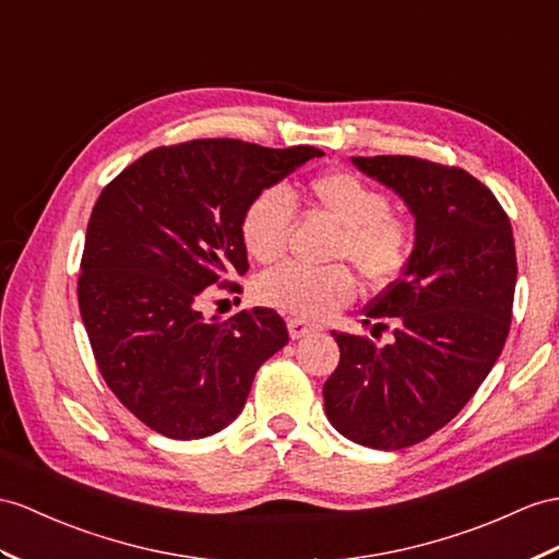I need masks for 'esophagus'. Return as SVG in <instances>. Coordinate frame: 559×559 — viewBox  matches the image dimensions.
I'll list each match as a JSON object with an SVG mask.
<instances>
[{
  "label": "esophagus",
  "mask_w": 559,
  "mask_h": 559,
  "mask_svg": "<svg viewBox=\"0 0 559 559\" xmlns=\"http://www.w3.org/2000/svg\"><path fill=\"white\" fill-rule=\"evenodd\" d=\"M287 326H289V336H292V338H304V336H308V334L320 330L318 324H310V322H304V320H298V318H292V320L287 322Z\"/></svg>",
  "instance_id": "esophagus-1"
}]
</instances>
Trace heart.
<instances>
[{
    "label": "heart",
    "instance_id": "obj_1",
    "mask_svg": "<svg viewBox=\"0 0 559 559\" xmlns=\"http://www.w3.org/2000/svg\"><path fill=\"white\" fill-rule=\"evenodd\" d=\"M312 206L342 225L334 258L350 261L372 287H384L407 263L413 247L411 225L389 211V199L377 187L348 170L322 173L306 185ZM294 223L289 197L277 187L258 192L241 213L243 249L258 263H275L287 249ZM258 301L304 320H320L356 296V280L344 265L306 267L284 263L255 282Z\"/></svg>",
    "mask_w": 559,
    "mask_h": 559
}]
</instances>
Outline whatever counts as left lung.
Returning a JSON list of instances; mask_svg holds the SVG:
<instances>
[{
    "instance_id": "1",
    "label": "left lung",
    "mask_w": 559,
    "mask_h": 559,
    "mask_svg": "<svg viewBox=\"0 0 559 559\" xmlns=\"http://www.w3.org/2000/svg\"><path fill=\"white\" fill-rule=\"evenodd\" d=\"M401 197L415 241L365 324L393 342L332 332L342 360L326 379L324 413L353 443L399 451L448 425L481 386L510 332L516 284L512 227L498 199L460 168L413 156H350Z\"/></svg>"
}]
</instances>
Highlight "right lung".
Segmentation results:
<instances>
[{
	"label": "right lung",
	"mask_w": 559,
	"mask_h": 559,
	"mask_svg": "<svg viewBox=\"0 0 559 559\" xmlns=\"http://www.w3.org/2000/svg\"><path fill=\"white\" fill-rule=\"evenodd\" d=\"M320 156L194 140L144 154L97 199L80 316L108 389L146 427L189 441L233 425L258 367L287 346L275 310L203 318L201 298L249 270L239 233L249 201Z\"/></svg>",
	"instance_id": "add662e5"
}]
</instances>
